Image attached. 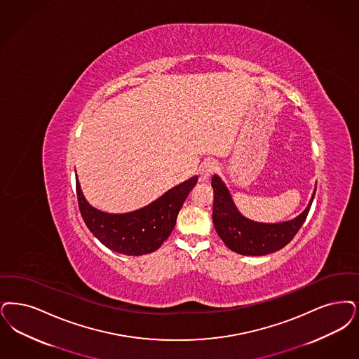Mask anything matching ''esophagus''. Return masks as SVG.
Returning <instances> with one entry per match:
<instances>
[{"label": "esophagus", "mask_w": 359, "mask_h": 359, "mask_svg": "<svg viewBox=\"0 0 359 359\" xmlns=\"http://www.w3.org/2000/svg\"><path fill=\"white\" fill-rule=\"evenodd\" d=\"M216 171L215 161L212 160H207L201 165L199 175H201V182H207Z\"/></svg>", "instance_id": "34e87169"}]
</instances>
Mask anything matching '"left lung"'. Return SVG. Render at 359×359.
Returning <instances> with one entry per match:
<instances>
[{"label": "left lung", "instance_id": "8db88e82", "mask_svg": "<svg viewBox=\"0 0 359 359\" xmlns=\"http://www.w3.org/2000/svg\"><path fill=\"white\" fill-rule=\"evenodd\" d=\"M211 186L214 188L212 220L217 235L232 251L252 257L271 254L290 243L301 230L316 196L314 191L307 208L298 217L283 223L264 224L241 215L231 199L227 187L216 175L212 177Z\"/></svg>", "mask_w": 359, "mask_h": 359}]
</instances>
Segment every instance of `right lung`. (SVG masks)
<instances>
[{
  "mask_svg": "<svg viewBox=\"0 0 359 359\" xmlns=\"http://www.w3.org/2000/svg\"><path fill=\"white\" fill-rule=\"evenodd\" d=\"M198 177H192L173 187L158 201L129 214H107L93 208L86 201L79 179L76 192L80 214L86 227L109 250L124 255H145L156 251L168 239L176 224V217L195 187Z\"/></svg>",
  "mask_w": 359,
  "mask_h": 359,
  "instance_id": "obj_1",
  "label": "right lung"
}]
</instances>
